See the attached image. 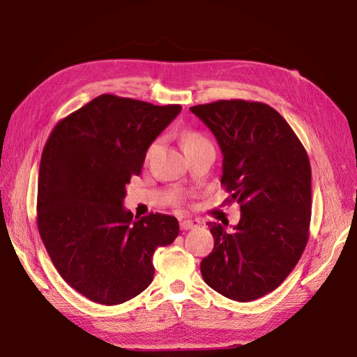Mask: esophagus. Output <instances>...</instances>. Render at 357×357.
<instances>
[{"label":"esophagus","mask_w":357,"mask_h":357,"mask_svg":"<svg viewBox=\"0 0 357 357\" xmlns=\"http://www.w3.org/2000/svg\"><path fill=\"white\" fill-rule=\"evenodd\" d=\"M201 225L199 220H192V219H183L180 220V228L181 231H189V229H195Z\"/></svg>","instance_id":"esophagus-1"}]
</instances>
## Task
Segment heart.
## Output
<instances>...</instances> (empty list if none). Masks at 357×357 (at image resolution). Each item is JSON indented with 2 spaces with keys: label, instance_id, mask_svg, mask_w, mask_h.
Instances as JSON below:
<instances>
[{
  "label": "heart",
  "instance_id": "b5f03b06",
  "mask_svg": "<svg viewBox=\"0 0 357 357\" xmlns=\"http://www.w3.org/2000/svg\"><path fill=\"white\" fill-rule=\"evenodd\" d=\"M199 139H202V137L199 134H197V132H193V131H185V132L181 134L183 147H186V146H189L192 143H197V142H199Z\"/></svg>",
  "mask_w": 357,
  "mask_h": 357
}]
</instances>
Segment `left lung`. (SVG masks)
Listing matches in <instances>:
<instances>
[{
  "label": "left lung",
  "mask_w": 357,
  "mask_h": 357,
  "mask_svg": "<svg viewBox=\"0 0 357 357\" xmlns=\"http://www.w3.org/2000/svg\"><path fill=\"white\" fill-rule=\"evenodd\" d=\"M223 153L226 202L240 204L232 232L208 223L213 252L202 259L204 282L238 302L282 284L305 250L311 220V167L294 129L273 107L220 100L190 107Z\"/></svg>",
  "instance_id": "obj_1"
}]
</instances>
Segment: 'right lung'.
I'll return each mask as SVG.
<instances>
[{
	"label": "right lung",
	"mask_w": 357,
	"mask_h": 357,
	"mask_svg": "<svg viewBox=\"0 0 357 357\" xmlns=\"http://www.w3.org/2000/svg\"><path fill=\"white\" fill-rule=\"evenodd\" d=\"M181 105L104 93L53 128L41 153L37 226L59 275L79 294L117 305L152 283L153 253L178 235L174 215L135 218L126 185Z\"/></svg>",
	"instance_id": "add662e5"
}]
</instances>
